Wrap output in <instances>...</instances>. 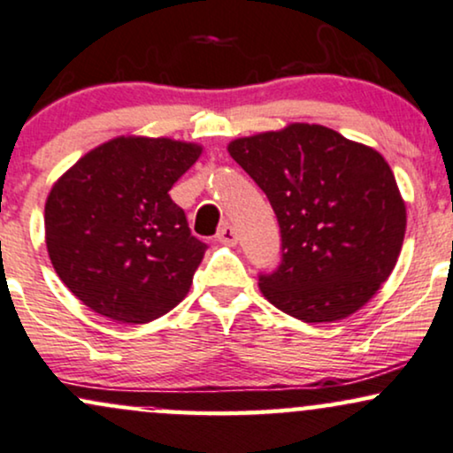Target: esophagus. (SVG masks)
<instances>
[{
	"label": "esophagus",
	"instance_id": "esophagus-1",
	"mask_svg": "<svg viewBox=\"0 0 453 453\" xmlns=\"http://www.w3.org/2000/svg\"><path fill=\"white\" fill-rule=\"evenodd\" d=\"M217 241L223 242V244H230V247H234V244L238 242V234L234 227L230 226V223H223V226L219 227V232H217Z\"/></svg>",
	"mask_w": 453,
	"mask_h": 453
}]
</instances>
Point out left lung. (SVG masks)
Wrapping results in <instances>:
<instances>
[{"instance_id":"left-lung-1","label":"left lung","mask_w":453,"mask_h":453,"mask_svg":"<svg viewBox=\"0 0 453 453\" xmlns=\"http://www.w3.org/2000/svg\"><path fill=\"white\" fill-rule=\"evenodd\" d=\"M227 151L280 226L279 268L259 274L264 297L303 323L363 308L395 270L405 238V203L388 162L320 124L236 139Z\"/></svg>"}]
</instances>
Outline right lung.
<instances>
[{"mask_svg": "<svg viewBox=\"0 0 453 453\" xmlns=\"http://www.w3.org/2000/svg\"><path fill=\"white\" fill-rule=\"evenodd\" d=\"M200 154L203 147L183 141L118 137L52 185L43 211L48 255L84 306L141 325L188 296L206 244L168 192Z\"/></svg>", "mask_w": 453, "mask_h": 453, "instance_id": "right-lung-1", "label": "right lung"}]
</instances>
